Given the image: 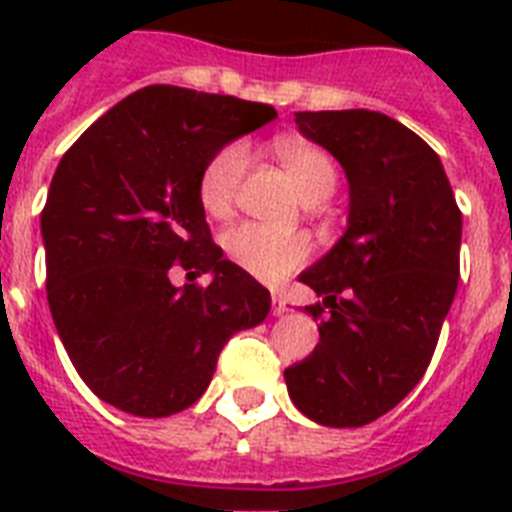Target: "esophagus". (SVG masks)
Masks as SVG:
<instances>
[{
	"label": "esophagus",
	"mask_w": 512,
	"mask_h": 512,
	"mask_svg": "<svg viewBox=\"0 0 512 512\" xmlns=\"http://www.w3.org/2000/svg\"><path fill=\"white\" fill-rule=\"evenodd\" d=\"M289 308H287V303H284V297H279V295H273V300H271V313L273 316H284V313H287Z\"/></svg>",
	"instance_id": "esophagus-1"
}]
</instances>
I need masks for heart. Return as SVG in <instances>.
<instances>
[{
    "label": "heart",
    "instance_id": "1",
    "mask_svg": "<svg viewBox=\"0 0 512 512\" xmlns=\"http://www.w3.org/2000/svg\"><path fill=\"white\" fill-rule=\"evenodd\" d=\"M284 170L289 172L297 193L305 201L329 199L337 185V167L332 156L319 146L300 140H279L276 143ZM249 164V148L244 143H228L212 154L199 177L201 207L209 215H225L236 201L239 185ZM223 247L233 265L260 281L276 284L300 268L311 255V244L303 236H289L257 223L236 225L225 233Z\"/></svg>",
    "mask_w": 512,
    "mask_h": 512
}]
</instances>
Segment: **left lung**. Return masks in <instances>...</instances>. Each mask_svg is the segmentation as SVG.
Masks as SVG:
<instances>
[{"mask_svg": "<svg viewBox=\"0 0 512 512\" xmlns=\"http://www.w3.org/2000/svg\"><path fill=\"white\" fill-rule=\"evenodd\" d=\"M305 138L348 177V228L300 273L324 297L319 345L284 369L289 398L329 428H361L422 380L460 279L462 212L433 148L396 119L300 111Z\"/></svg>", "mask_w": 512, "mask_h": 512, "instance_id": "1", "label": "left lung"}]
</instances>
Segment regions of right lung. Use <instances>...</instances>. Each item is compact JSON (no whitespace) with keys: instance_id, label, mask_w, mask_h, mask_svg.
I'll return each instance as SVG.
<instances>
[{"instance_id":"right-lung-1","label":"right lung","mask_w":512,"mask_h":512,"mask_svg":"<svg viewBox=\"0 0 512 512\" xmlns=\"http://www.w3.org/2000/svg\"><path fill=\"white\" fill-rule=\"evenodd\" d=\"M273 119L265 103L151 84L60 159L42 209L47 303L100 401L135 417L183 412L225 342L265 321L271 292L212 241L199 177L212 154ZM175 262L213 281L175 288Z\"/></svg>"}]
</instances>
